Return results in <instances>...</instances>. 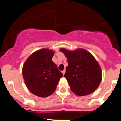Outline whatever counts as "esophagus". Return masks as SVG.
<instances>
[{"label":"esophagus","mask_w":121,"mask_h":121,"mask_svg":"<svg viewBox=\"0 0 121 121\" xmlns=\"http://www.w3.org/2000/svg\"><path fill=\"white\" fill-rule=\"evenodd\" d=\"M61 72H62V74H63V75L64 74H65V69H64V70H62V71Z\"/></svg>","instance_id":"esophagus-1"}]
</instances>
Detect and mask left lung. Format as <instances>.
<instances>
[{
  "mask_svg": "<svg viewBox=\"0 0 121 121\" xmlns=\"http://www.w3.org/2000/svg\"><path fill=\"white\" fill-rule=\"evenodd\" d=\"M60 51L68 59L64 77L72 91L78 96H84L97 89L102 80V72L94 57L83 49L70 51L61 48Z\"/></svg>",
  "mask_w": 121,
  "mask_h": 121,
  "instance_id": "obj_1",
  "label": "left lung"
}]
</instances>
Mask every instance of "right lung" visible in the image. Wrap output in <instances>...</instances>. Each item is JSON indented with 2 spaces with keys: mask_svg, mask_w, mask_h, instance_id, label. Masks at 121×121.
<instances>
[{
  "mask_svg": "<svg viewBox=\"0 0 121 121\" xmlns=\"http://www.w3.org/2000/svg\"><path fill=\"white\" fill-rule=\"evenodd\" d=\"M53 55L52 50L40 49L33 53L23 65L22 73L26 86L38 97L51 95L63 76L52 61Z\"/></svg>",
  "mask_w": 121,
  "mask_h": 121,
  "instance_id": "right-lung-1",
  "label": "right lung"
}]
</instances>
